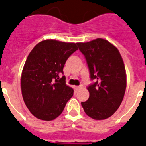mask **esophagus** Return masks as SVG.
Masks as SVG:
<instances>
[{"label": "esophagus", "mask_w": 146, "mask_h": 146, "mask_svg": "<svg viewBox=\"0 0 146 146\" xmlns=\"http://www.w3.org/2000/svg\"><path fill=\"white\" fill-rule=\"evenodd\" d=\"M83 87V85H80V86H75V89H77V90H78L79 88H82Z\"/></svg>", "instance_id": "obj_1"}]
</instances>
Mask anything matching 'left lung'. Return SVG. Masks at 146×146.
Segmentation results:
<instances>
[{
    "mask_svg": "<svg viewBox=\"0 0 146 146\" xmlns=\"http://www.w3.org/2000/svg\"><path fill=\"white\" fill-rule=\"evenodd\" d=\"M85 56L90 78L89 98L81 105L86 114L94 119H105L114 114L123 101L126 88V74L123 58L114 45L98 38L78 43Z\"/></svg>",
    "mask_w": 146,
    "mask_h": 146,
    "instance_id": "1",
    "label": "left lung"
}]
</instances>
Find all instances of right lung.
<instances>
[{
    "label": "right lung",
    "mask_w": 146,
    "mask_h": 146,
    "mask_svg": "<svg viewBox=\"0 0 146 146\" xmlns=\"http://www.w3.org/2000/svg\"><path fill=\"white\" fill-rule=\"evenodd\" d=\"M78 49V43L46 40L28 55L21 74V92L25 104L35 117L53 120L73 96L74 90L66 84V77H59L67 59Z\"/></svg>",
    "instance_id": "add662e5"
}]
</instances>
